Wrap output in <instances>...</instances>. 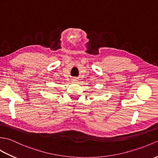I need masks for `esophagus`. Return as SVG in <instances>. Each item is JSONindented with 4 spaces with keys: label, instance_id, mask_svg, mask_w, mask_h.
<instances>
[{
    "label": "esophagus",
    "instance_id": "esophagus-1",
    "mask_svg": "<svg viewBox=\"0 0 158 158\" xmlns=\"http://www.w3.org/2000/svg\"><path fill=\"white\" fill-rule=\"evenodd\" d=\"M72 81H73V82H76V81H77V79H73Z\"/></svg>",
    "mask_w": 158,
    "mask_h": 158
}]
</instances>
